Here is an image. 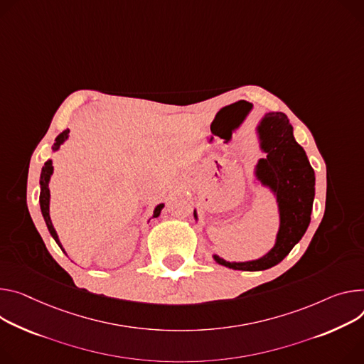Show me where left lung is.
<instances>
[{
    "instance_id": "left-lung-1",
    "label": "left lung",
    "mask_w": 364,
    "mask_h": 364,
    "mask_svg": "<svg viewBox=\"0 0 364 364\" xmlns=\"http://www.w3.org/2000/svg\"><path fill=\"white\" fill-rule=\"evenodd\" d=\"M266 114L270 123L257 130L259 149L266 158L258 159L254 176L276 196L280 225L274 247L257 259L226 261L213 254L218 264L232 270L259 272L274 267L302 240L311 222L315 197L314 168L305 149L296 142L287 116L282 112ZM194 219H199L196 209Z\"/></svg>"
}]
</instances>
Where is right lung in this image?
I'll list each match as a JSON object with an SVG mask.
<instances>
[{
	"label": "right lung",
	"mask_w": 364,
	"mask_h": 364,
	"mask_svg": "<svg viewBox=\"0 0 364 364\" xmlns=\"http://www.w3.org/2000/svg\"><path fill=\"white\" fill-rule=\"evenodd\" d=\"M68 136H70V129L63 130L62 134H59V135L56 136V139H55V144H53V146H52V151H53V152H56V151L60 148V145H62L65 141L68 139ZM52 174H53L52 159H48V161L45 162V165H43L42 173H41V197H39V203H41V210H42L43 219H45V222H46V226H48V229H49V232H50L52 238L56 241V244L59 245V248L65 252V250H63V247H62V244H60V241H59V238H58L56 230H55V228H53V225H52L50 215H49V205H50V190H49V181H50ZM162 208H164V203H159V205L154 209V215H152V218H158V216L161 215Z\"/></svg>",
	"instance_id": "1"
}]
</instances>
